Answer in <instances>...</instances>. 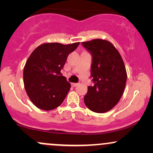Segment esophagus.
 Returning <instances> with one entry per match:
<instances>
[{"instance_id": "1", "label": "esophagus", "mask_w": 153, "mask_h": 153, "mask_svg": "<svg viewBox=\"0 0 153 153\" xmlns=\"http://www.w3.org/2000/svg\"><path fill=\"white\" fill-rule=\"evenodd\" d=\"M78 85V83H76V82H73V83H72V86H73V87H75L76 85Z\"/></svg>"}]
</instances>
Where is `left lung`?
<instances>
[{"mask_svg":"<svg viewBox=\"0 0 153 153\" xmlns=\"http://www.w3.org/2000/svg\"><path fill=\"white\" fill-rule=\"evenodd\" d=\"M82 45L92 54L91 77L94 83L88 87L84 102L92 111L105 113L117 104L124 93L127 78L124 61L107 40L96 39Z\"/></svg>","mask_w":153,"mask_h":153,"instance_id":"obj_1","label":"left lung"}]
</instances>
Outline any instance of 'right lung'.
Instances as JSON below:
<instances>
[{
  "label": "right lung",
  "mask_w": 153,
  "mask_h": 153,
  "mask_svg": "<svg viewBox=\"0 0 153 153\" xmlns=\"http://www.w3.org/2000/svg\"><path fill=\"white\" fill-rule=\"evenodd\" d=\"M79 44L45 43L30 54L24 66L23 78L26 94L37 108L52 110L65 99L71 85L60 71L68 56Z\"/></svg>",
  "instance_id": "1"
}]
</instances>
